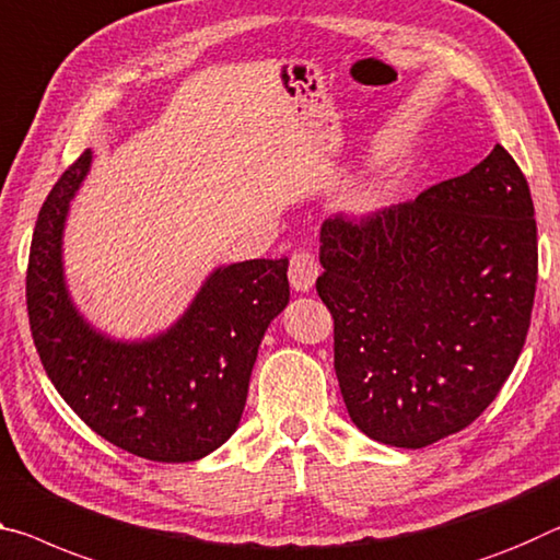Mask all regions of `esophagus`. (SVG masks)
Instances as JSON below:
<instances>
[{
    "mask_svg": "<svg viewBox=\"0 0 560 560\" xmlns=\"http://www.w3.org/2000/svg\"><path fill=\"white\" fill-rule=\"evenodd\" d=\"M318 277V261L312 252H294L289 261V281L296 291H308Z\"/></svg>",
    "mask_w": 560,
    "mask_h": 560,
    "instance_id": "34e87169",
    "label": "esophagus"
}]
</instances>
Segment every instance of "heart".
Instances as JSON below:
<instances>
[{
	"label": "heart",
	"mask_w": 560,
	"mask_h": 560,
	"mask_svg": "<svg viewBox=\"0 0 560 560\" xmlns=\"http://www.w3.org/2000/svg\"><path fill=\"white\" fill-rule=\"evenodd\" d=\"M378 201V197H376V194H371V191H366V194H361V197L357 199V201H353V207H357V209H371V207H374V203Z\"/></svg>",
	"instance_id": "heart-1"
}]
</instances>
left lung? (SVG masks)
<instances>
[{
    "label": "left lung",
    "instance_id": "obj_1",
    "mask_svg": "<svg viewBox=\"0 0 560 560\" xmlns=\"http://www.w3.org/2000/svg\"><path fill=\"white\" fill-rule=\"evenodd\" d=\"M316 291L351 421L423 448L499 396L526 343L538 281L528 182L501 144L456 179L322 226Z\"/></svg>",
    "mask_w": 560,
    "mask_h": 560
}]
</instances>
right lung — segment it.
Listing matches in <instances>:
<instances>
[{
  "label": "right lung",
  "mask_w": 560,
  "mask_h": 560,
  "mask_svg": "<svg viewBox=\"0 0 560 560\" xmlns=\"http://www.w3.org/2000/svg\"><path fill=\"white\" fill-rule=\"evenodd\" d=\"M86 152L44 199L26 266V314L42 366L89 429L129 454L186 464L219 448L242 421L256 351L289 304V259L217 269L179 322L152 341L92 331L61 277V229L89 172Z\"/></svg>",
  "instance_id": "add662e5"
}]
</instances>
